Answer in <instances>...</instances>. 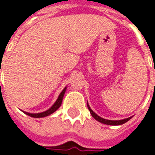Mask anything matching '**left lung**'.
I'll return each instance as SVG.
<instances>
[{
  "instance_id": "1",
  "label": "left lung",
  "mask_w": 155,
  "mask_h": 155,
  "mask_svg": "<svg viewBox=\"0 0 155 155\" xmlns=\"http://www.w3.org/2000/svg\"><path fill=\"white\" fill-rule=\"evenodd\" d=\"M87 107H88V110L90 111V114H92V116L96 120L100 121L101 123H103V124H107V125H112V126H118V125H122L126 123L127 121H128L132 117L127 118V119H123V120H106V119H103V118L100 117L99 115H97L93 111L92 109L90 108L89 105L87 103Z\"/></svg>"
}]
</instances>
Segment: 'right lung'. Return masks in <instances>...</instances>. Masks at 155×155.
<instances>
[{"mask_svg": "<svg viewBox=\"0 0 155 155\" xmlns=\"http://www.w3.org/2000/svg\"><path fill=\"white\" fill-rule=\"evenodd\" d=\"M66 89H67V87H65L64 89L61 91V93L60 94V95H59V97H58V99L56 100V101L54 102V104L48 110L42 112V113H39V114H31V113H27V112H24V113H25L27 115L34 118H42L50 115L51 114L54 113V112L56 111L58 108L61 107V102H62V100H63V96H64L65 94V92H66Z\"/></svg>", "mask_w": 155, "mask_h": 155, "instance_id": "obj_1", "label": "right lung"}]
</instances>
